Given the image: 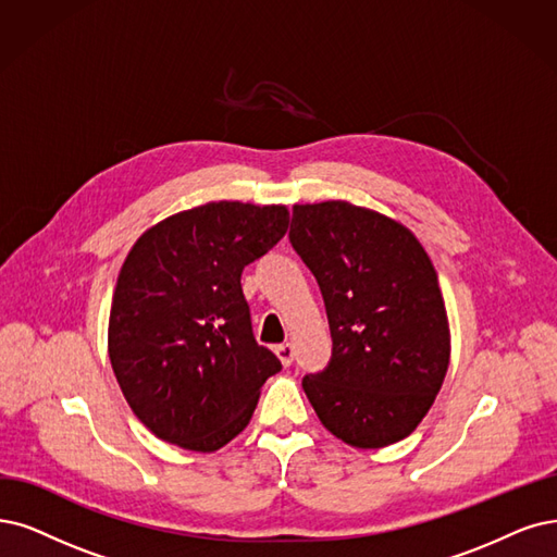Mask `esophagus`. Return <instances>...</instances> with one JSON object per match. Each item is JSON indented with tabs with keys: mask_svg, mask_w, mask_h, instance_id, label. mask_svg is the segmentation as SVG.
<instances>
[{
	"mask_svg": "<svg viewBox=\"0 0 557 557\" xmlns=\"http://www.w3.org/2000/svg\"><path fill=\"white\" fill-rule=\"evenodd\" d=\"M275 354H277V358H280V362L284 364V367H289L292 362H294V356H296V351H294V346L286 342V344H280V346H275Z\"/></svg>",
	"mask_w": 557,
	"mask_h": 557,
	"instance_id": "1",
	"label": "esophagus"
}]
</instances>
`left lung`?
<instances>
[{
    "label": "left lung",
    "instance_id": "1",
    "mask_svg": "<svg viewBox=\"0 0 557 557\" xmlns=\"http://www.w3.org/2000/svg\"><path fill=\"white\" fill-rule=\"evenodd\" d=\"M289 238L331 323V362L302 379L321 424L360 449L410 436L449 364L445 300L424 247L401 222L342 199L296 203Z\"/></svg>",
    "mask_w": 557,
    "mask_h": 557
}]
</instances>
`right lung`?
I'll list each match as a JSON object with an SVG mask.
<instances>
[{
    "label": "right lung",
    "mask_w": 557,
    "mask_h": 557,
    "mask_svg": "<svg viewBox=\"0 0 557 557\" xmlns=\"http://www.w3.org/2000/svg\"><path fill=\"white\" fill-rule=\"evenodd\" d=\"M286 226V206L209 201L135 240L112 296L108 351L123 397L160 441L224 447L282 369L252 335L240 273Z\"/></svg>",
    "instance_id": "right-lung-1"
}]
</instances>
